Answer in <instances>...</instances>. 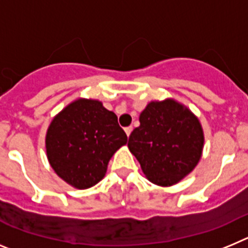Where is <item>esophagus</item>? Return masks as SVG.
<instances>
[{
    "label": "esophagus",
    "instance_id": "obj_1",
    "mask_svg": "<svg viewBox=\"0 0 248 248\" xmlns=\"http://www.w3.org/2000/svg\"><path fill=\"white\" fill-rule=\"evenodd\" d=\"M124 130H125L126 135H128V137H129V135H130L131 131H133V126H126V128L124 129Z\"/></svg>",
    "mask_w": 248,
    "mask_h": 248
}]
</instances>
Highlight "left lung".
I'll return each instance as SVG.
<instances>
[{"label": "left lung", "instance_id": "left-lung-1", "mask_svg": "<svg viewBox=\"0 0 248 248\" xmlns=\"http://www.w3.org/2000/svg\"><path fill=\"white\" fill-rule=\"evenodd\" d=\"M129 137V150L151 183L171 186L195 169L203 148L199 119L174 99L150 102Z\"/></svg>", "mask_w": 248, "mask_h": 248}]
</instances>
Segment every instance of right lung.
I'll return each mask as SVG.
<instances>
[{"label": "right lung", "mask_w": 248, "mask_h": 248, "mask_svg": "<svg viewBox=\"0 0 248 248\" xmlns=\"http://www.w3.org/2000/svg\"><path fill=\"white\" fill-rule=\"evenodd\" d=\"M128 141L113 111L94 99H77L53 118L46 150L56 174L77 189H88L104 177L114 153Z\"/></svg>", "instance_id": "right-lung-1"}]
</instances>
